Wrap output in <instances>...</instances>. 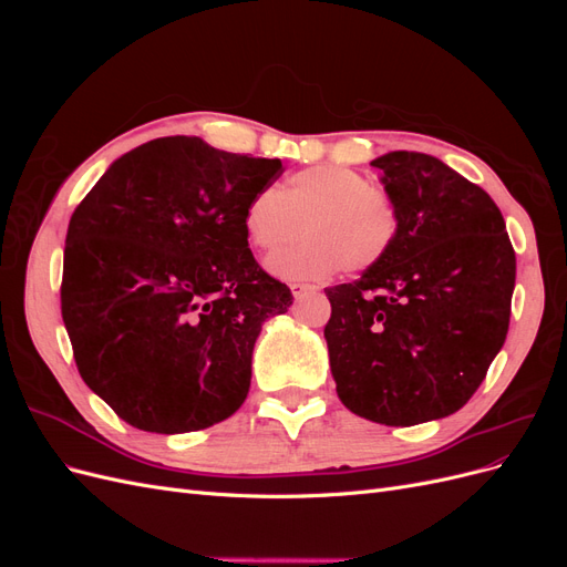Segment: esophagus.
<instances>
[{
    "mask_svg": "<svg viewBox=\"0 0 567 567\" xmlns=\"http://www.w3.org/2000/svg\"><path fill=\"white\" fill-rule=\"evenodd\" d=\"M317 286H312V284H290V293H293V298L296 300H302V298H307V296H312V293H317Z\"/></svg>",
    "mask_w": 567,
    "mask_h": 567,
    "instance_id": "esophagus-1",
    "label": "esophagus"
}]
</instances>
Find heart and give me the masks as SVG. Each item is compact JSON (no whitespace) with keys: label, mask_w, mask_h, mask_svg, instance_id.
<instances>
[{"label":"heart","mask_w":567,"mask_h":567,"mask_svg":"<svg viewBox=\"0 0 567 567\" xmlns=\"http://www.w3.org/2000/svg\"><path fill=\"white\" fill-rule=\"evenodd\" d=\"M248 244L274 255L267 269L288 281H319L340 267L362 274L379 267L400 236L394 198L362 173L342 165H315L288 175L277 188L257 192L244 213Z\"/></svg>","instance_id":"heart-1"}]
</instances>
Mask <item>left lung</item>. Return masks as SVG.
<instances>
[{
    "label": "left lung",
    "mask_w": 567,
    "mask_h": 567,
    "mask_svg": "<svg viewBox=\"0 0 567 567\" xmlns=\"http://www.w3.org/2000/svg\"><path fill=\"white\" fill-rule=\"evenodd\" d=\"M371 165L400 236L379 267L326 288L323 338L352 414L416 425L454 414L485 381L508 333L516 252L489 194L450 165L414 151Z\"/></svg>",
    "instance_id": "obj_1"
}]
</instances>
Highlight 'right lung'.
<instances>
[{"mask_svg":"<svg viewBox=\"0 0 567 567\" xmlns=\"http://www.w3.org/2000/svg\"><path fill=\"white\" fill-rule=\"evenodd\" d=\"M281 173L279 158L161 136L75 208L61 315L82 381L130 425L192 433L244 404L262 323L293 305L244 229L248 200Z\"/></svg>","mask_w":567,"mask_h":567,"instance_id":"add662e5","label":"right lung"}]
</instances>
